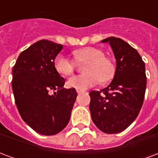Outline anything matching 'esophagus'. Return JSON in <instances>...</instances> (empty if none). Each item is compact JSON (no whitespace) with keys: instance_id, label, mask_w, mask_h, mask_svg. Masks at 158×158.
I'll return each instance as SVG.
<instances>
[{"instance_id":"obj_1","label":"esophagus","mask_w":158,"mask_h":158,"mask_svg":"<svg viewBox=\"0 0 158 158\" xmlns=\"http://www.w3.org/2000/svg\"><path fill=\"white\" fill-rule=\"evenodd\" d=\"M76 91H77V93H78V94H80V93H82L83 92L82 90H79V89H76Z\"/></svg>"}]
</instances>
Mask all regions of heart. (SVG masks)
I'll use <instances>...</instances> for the list:
<instances>
[{"label": "heart", "instance_id": "b5f03b06", "mask_svg": "<svg viewBox=\"0 0 158 158\" xmlns=\"http://www.w3.org/2000/svg\"><path fill=\"white\" fill-rule=\"evenodd\" d=\"M73 54L77 63L85 64L83 69L85 73L74 75L68 79L67 85L70 88L85 90L98 84L100 80L101 82L108 81L114 75V64L105 56L102 50L85 47L74 50ZM53 64L56 71L64 76L72 74L76 67L73 60L61 53L56 56Z\"/></svg>", "mask_w": 158, "mask_h": 158}]
</instances>
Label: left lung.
<instances>
[{
    "label": "left lung",
    "instance_id": "8db88e82",
    "mask_svg": "<svg viewBox=\"0 0 158 158\" xmlns=\"http://www.w3.org/2000/svg\"><path fill=\"white\" fill-rule=\"evenodd\" d=\"M101 43H110L116 68L107 87L89 93V110L98 129L116 134L135 121L142 106L147 86L145 64L138 52L121 38L107 37Z\"/></svg>",
    "mask_w": 158,
    "mask_h": 158
}]
</instances>
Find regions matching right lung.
<instances>
[{
	"instance_id": "1",
	"label": "right lung",
	"mask_w": 158,
	"mask_h": 158,
	"mask_svg": "<svg viewBox=\"0 0 158 158\" xmlns=\"http://www.w3.org/2000/svg\"><path fill=\"white\" fill-rule=\"evenodd\" d=\"M63 45L40 40L21 52L12 69V90L23 120L44 135L66 127L75 102V89H64L65 79L54 68ZM55 91L52 95L51 92Z\"/></svg>"
}]
</instances>
